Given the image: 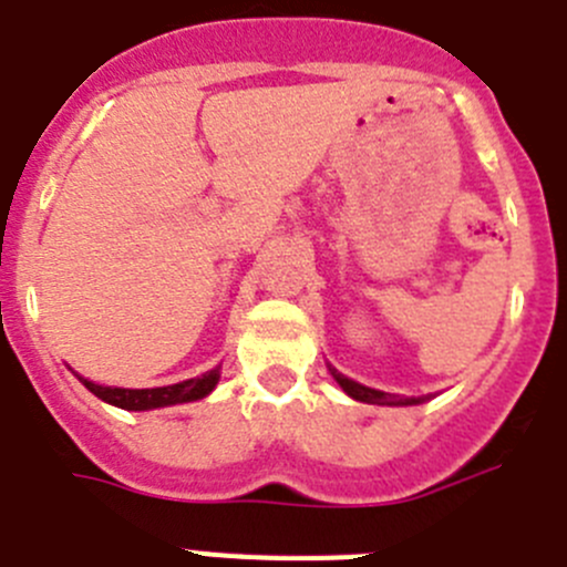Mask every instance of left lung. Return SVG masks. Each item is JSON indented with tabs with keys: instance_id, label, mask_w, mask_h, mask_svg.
<instances>
[{
	"instance_id": "1",
	"label": "left lung",
	"mask_w": 567,
	"mask_h": 567,
	"mask_svg": "<svg viewBox=\"0 0 567 567\" xmlns=\"http://www.w3.org/2000/svg\"><path fill=\"white\" fill-rule=\"evenodd\" d=\"M332 378L338 380L340 389H343V392L349 394V398L360 400V403H378V405H412V403H420V400L398 398V394H385V392H378V389H369V385L354 383V380L343 378V374H340L338 369H332Z\"/></svg>"
}]
</instances>
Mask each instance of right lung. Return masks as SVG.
Returning a JSON list of instances; mask_svg holds the SVG:
<instances>
[{
	"instance_id": "1",
	"label": "right lung",
	"mask_w": 567,
	"mask_h": 567,
	"mask_svg": "<svg viewBox=\"0 0 567 567\" xmlns=\"http://www.w3.org/2000/svg\"><path fill=\"white\" fill-rule=\"evenodd\" d=\"M90 392L102 398L104 403H113L118 409H127V412H147V409H162V405H175V403H189V400H202L218 383V369L202 374V378L184 380V383L175 385H162V389H113V385H99L90 383V380L79 378Z\"/></svg>"
}]
</instances>
